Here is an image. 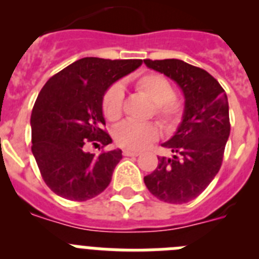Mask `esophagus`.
I'll return each instance as SVG.
<instances>
[{"instance_id":"34e87169","label":"esophagus","mask_w":259,"mask_h":259,"mask_svg":"<svg viewBox=\"0 0 259 259\" xmlns=\"http://www.w3.org/2000/svg\"><path fill=\"white\" fill-rule=\"evenodd\" d=\"M139 154H140V153L134 152V150H124V152H123V155H125V157H137Z\"/></svg>"}]
</instances>
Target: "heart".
Wrapping results in <instances>:
<instances>
[{
    "label": "heart",
    "instance_id": "b5f03b06",
    "mask_svg": "<svg viewBox=\"0 0 259 259\" xmlns=\"http://www.w3.org/2000/svg\"><path fill=\"white\" fill-rule=\"evenodd\" d=\"M139 92L154 104V114L166 130H174L182 122L184 115V102L175 97L172 84L167 77L157 72H148L135 80ZM124 91L118 83L110 85L102 97V111L107 120L115 122L120 118L123 110ZM157 123L123 122L114 130L116 145L130 150H141L157 140L159 136Z\"/></svg>",
    "mask_w": 259,
    "mask_h": 259
}]
</instances>
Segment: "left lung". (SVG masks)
<instances>
[{
	"instance_id": "8db88e82",
	"label": "left lung",
	"mask_w": 259,
	"mask_h": 259,
	"mask_svg": "<svg viewBox=\"0 0 259 259\" xmlns=\"http://www.w3.org/2000/svg\"><path fill=\"white\" fill-rule=\"evenodd\" d=\"M182 88L183 120L170 140L162 144L172 158L158 157L157 168L144 178L146 188L161 201L185 203L198 197L223 162L231 124L228 98L207 71L180 59H144Z\"/></svg>"
}]
</instances>
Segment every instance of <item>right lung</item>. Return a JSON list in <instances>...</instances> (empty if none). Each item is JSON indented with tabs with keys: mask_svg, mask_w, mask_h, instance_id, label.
<instances>
[{
	"mask_svg": "<svg viewBox=\"0 0 259 259\" xmlns=\"http://www.w3.org/2000/svg\"><path fill=\"white\" fill-rule=\"evenodd\" d=\"M141 63V59L87 57L42 87L31 115L32 153L45 184L56 194L87 201L107 188L122 150L95 155L85 149L89 144L104 148L111 143L104 130L102 97Z\"/></svg>",
	"mask_w": 259,
	"mask_h": 259,
	"instance_id": "add662e5",
	"label": "right lung"
}]
</instances>
